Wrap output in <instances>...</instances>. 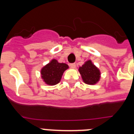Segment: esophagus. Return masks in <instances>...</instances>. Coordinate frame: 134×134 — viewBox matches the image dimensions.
<instances>
[{
    "label": "esophagus",
    "instance_id": "1",
    "mask_svg": "<svg viewBox=\"0 0 134 134\" xmlns=\"http://www.w3.org/2000/svg\"><path fill=\"white\" fill-rule=\"evenodd\" d=\"M69 66H70V67H71V68H75L76 67V64L75 63H71V64H70V65H69Z\"/></svg>",
    "mask_w": 134,
    "mask_h": 134
}]
</instances>
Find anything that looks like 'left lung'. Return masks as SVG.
Masks as SVG:
<instances>
[{
  "mask_svg": "<svg viewBox=\"0 0 134 134\" xmlns=\"http://www.w3.org/2000/svg\"><path fill=\"white\" fill-rule=\"evenodd\" d=\"M79 71L85 83L94 85L99 81L100 71L92 64L91 60L86 61L82 67H79Z\"/></svg>",
  "mask_w": 134,
  "mask_h": 134,
  "instance_id": "8db88e82",
  "label": "left lung"
}]
</instances>
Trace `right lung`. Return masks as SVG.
I'll return each mask as SVG.
<instances>
[{
    "instance_id": "add662e5",
    "label": "right lung",
    "mask_w": 134,
    "mask_h": 134,
    "mask_svg": "<svg viewBox=\"0 0 134 134\" xmlns=\"http://www.w3.org/2000/svg\"><path fill=\"white\" fill-rule=\"evenodd\" d=\"M68 68L67 64L60 63L56 60L53 59L41 70L42 78L46 84L54 86L60 81L64 71Z\"/></svg>"
}]
</instances>
